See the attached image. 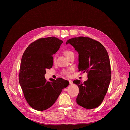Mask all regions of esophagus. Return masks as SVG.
Returning <instances> with one entry per match:
<instances>
[{
  "mask_svg": "<svg viewBox=\"0 0 130 130\" xmlns=\"http://www.w3.org/2000/svg\"><path fill=\"white\" fill-rule=\"evenodd\" d=\"M69 83L70 85H71V84H72L73 82L72 81H71V80H69Z\"/></svg>",
  "mask_w": 130,
  "mask_h": 130,
  "instance_id": "1",
  "label": "esophagus"
}]
</instances>
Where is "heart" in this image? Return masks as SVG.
I'll return each instance as SVG.
<instances>
[{"mask_svg": "<svg viewBox=\"0 0 130 130\" xmlns=\"http://www.w3.org/2000/svg\"><path fill=\"white\" fill-rule=\"evenodd\" d=\"M64 54H65V56L68 59L69 57L70 56V55L72 54V53H73L72 51H70V50H65L64 51ZM55 60H56V55H54V56L53 57V61L54 62H55ZM70 70H66V69H64L62 71V73L63 74V75H65L66 76H69V74H70Z\"/></svg>", "mask_w": 130, "mask_h": 130, "instance_id": "1", "label": "heart"}]
</instances>
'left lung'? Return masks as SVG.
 Listing matches in <instances>:
<instances>
[{"mask_svg":"<svg viewBox=\"0 0 130 130\" xmlns=\"http://www.w3.org/2000/svg\"><path fill=\"white\" fill-rule=\"evenodd\" d=\"M79 53L78 71L87 73V81H73L79 88L76 99L81 106L90 109L103 101L111 80V68L108 53L99 42L88 37L79 36L68 40Z\"/></svg>","mask_w":130,"mask_h":130,"instance_id":"obj_1","label":"left lung"}]
</instances>
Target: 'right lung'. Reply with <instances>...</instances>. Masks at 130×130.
Masks as SVG:
<instances>
[{
  "label": "right lung",
  "mask_w": 130,
  "mask_h": 130,
  "mask_svg": "<svg viewBox=\"0 0 130 130\" xmlns=\"http://www.w3.org/2000/svg\"><path fill=\"white\" fill-rule=\"evenodd\" d=\"M63 41L55 37L41 38L32 43L24 51L21 60L19 82L29 105L39 111L50 107L69 82L59 78L47 81L46 69L53 65L52 55Z\"/></svg>",
  "instance_id": "add662e5"
}]
</instances>
